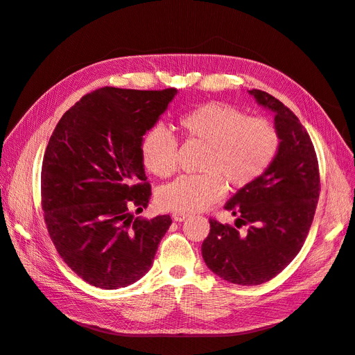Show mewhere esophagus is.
Returning <instances> with one entry per match:
<instances>
[{"label":"esophagus","instance_id":"34e87169","mask_svg":"<svg viewBox=\"0 0 355 355\" xmlns=\"http://www.w3.org/2000/svg\"><path fill=\"white\" fill-rule=\"evenodd\" d=\"M188 216H189V214H187V213H182V211H175V213H173V220H176V222H182V220L188 219Z\"/></svg>","mask_w":355,"mask_h":355}]
</instances>
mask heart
Returning <instances> with one entry per match:
<instances>
[{
	"instance_id": "obj_1",
	"label": "heart",
	"mask_w": 355,
	"mask_h": 355,
	"mask_svg": "<svg viewBox=\"0 0 355 355\" xmlns=\"http://www.w3.org/2000/svg\"><path fill=\"white\" fill-rule=\"evenodd\" d=\"M178 128L185 141L206 148L200 175H184L158 191L166 210L192 213L220 200L225 185L243 189L262 178L280 149V133L263 116H249L227 103H204L182 114ZM141 154L145 167L159 178L178 168V139L161 125L144 135Z\"/></svg>"
}]
</instances>
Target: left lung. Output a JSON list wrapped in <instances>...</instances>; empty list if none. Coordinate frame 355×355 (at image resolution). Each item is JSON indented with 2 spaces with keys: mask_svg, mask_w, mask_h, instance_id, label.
Instances as JSON below:
<instances>
[{
  "mask_svg": "<svg viewBox=\"0 0 355 355\" xmlns=\"http://www.w3.org/2000/svg\"><path fill=\"white\" fill-rule=\"evenodd\" d=\"M249 93L274 112L280 149L262 178L225 204L237 216L234 227L210 219L201 253L210 271L223 280L257 286L280 274L302 249L320 197V171L299 118L270 93Z\"/></svg>",
  "mask_w": 355,
  "mask_h": 355,
  "instance_id": "8db88e82",
  "label": "left lung"
}]
</instances>
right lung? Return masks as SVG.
Wrapping results in <instances>:
<instances>
[{
    "instance_id": "add662e5",
    "label": "right lung",
    "mask_w": 355,
    "mask_h": 355,
    "mask_svg": "<svg viewBox=\"0 0 355 355\" xmlns=\"http://www.w3.org/2000/svg\"><path fill=\"white\" fill-rule=\"evenodd\" d=\"M164 90H94L62 115L41 167L50 239L71 270L112 290L148 272L171 219L135 218L151 200L142 136L175 98Z\"/></svg>"
}]
</instances>
